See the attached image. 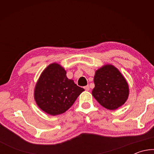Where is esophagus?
Masks as SVG:
<instances>
[{
    "instance_id": "34e87169",
    "label": "esophagus",
    "mask_w": 154,
    "mask_h": 154,
    "mask_svg": "<svg viewBox=\"0 0 154 154\" xmlns=\"http://www.w3.org/2000/svg\"><path fill=\"white\" fill-rule=\"evenodd\" d=\"M84 89L85 90V91H89V90H90L89 85H86V86H85V87H84Z\"/></svg>"
}]
</instances>
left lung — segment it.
Returning <instances> with one entry per match:
<instances>
[{
	"mask_svg": "<svg viewBox=\"0 0 154 154\" xmlns=\"http://www.w3.org/2000/svg\"><path fill=\"white\" fill-rule=\"evenodd\" d=\"M92 95L100 105L115 110L126 102L129 94L125 78L112 65H105L96 71Z\"/></svg>",
	"mask_w": 154,
	"mask_h": 154,
	"instance_id": "8db88e82",
	"label": "left lung"
}]
</instances>
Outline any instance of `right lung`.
Here are the masks:
<instances>
[{
  "mask_svg": "<svg viewBox=\"0 0 154 154\" xmlns=\"http://www.w3.org/2000/svg\"><path fill=\"white\" fill-rule=\"evenodd\" d=\"M60 65L54 63L46 68L36 83L35 99L37 105L51 116L62 114L73 105L84 89L66 77Z\"/></svg>",
  "mask_w": 154,
  "mask_h": 154,
  "instance_id": "obj_1",
  "label": "right lung"
}]
</instances>
